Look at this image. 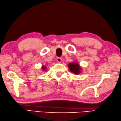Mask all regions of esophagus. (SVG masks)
<instances>
[{
	"mask_svg": "<svg viewBox=\"0 0 121 121\" xmlns=\"http://www.w3.org/2000/svg\"><path fill=\"white\" fill-rule=\"evenodd\" d=\"M56 60L58 61V63H61V58L60 57H57V59H56Z\"/></svg>",
	"mask_w": 121,
	"mask_h": 121,
	"instance_id": "1",
	"label": "esophagus"
}]
</instances>
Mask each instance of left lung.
I'll use <instances>...</instances> for the list:
<instances>
[{
  "instance_id": "obj_1",
  "label": "left lung",
  "mask_w": 121,
  "mask_h": 121,
  "mask_svg": "<svg viewBox=\"0 0 121 121\" xmlns=\"http://www.w3.org/2000/svg\"><path fill=\"white\" fill-rule=\"evenodd\" d=\"M68 66L70 70L75 74H79L80 73V67L78 63H69L68 64Z\"/></svg>"
}]
</instances>
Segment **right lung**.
I'll return each mask as SVG.
<instances>
[{
    "label": "right lung",
    "instance_id": "obj_1",
    "mask_svg": "<svg viewBox=\"0 0 121 121\" xmlns=\"http://www.w3.org/2000/svg\"><path fill=\"white\" fill-rule=\"evenodd\" d=\"M42 69H43V70H45V69H46V67H44V66H43V67H42Z\"/></svg>",
    "mask_w": 121,
    "mask_h": 121
}]
</instances>
